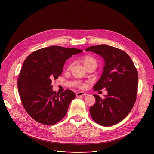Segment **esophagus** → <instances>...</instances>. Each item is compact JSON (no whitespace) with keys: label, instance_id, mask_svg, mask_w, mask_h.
<instances>
[{"label":"esophagus","instance_id":"esophagus-1","mask_svg":"<svg viewBox=\"0 0 154 154\" xmlns=\"http://www.w3.org/2000/svg\"><path fill=\"white\" fill-rule=\"evenodd\" d=\"M86 95H87V94L85 93H83V92H78L76 93V96L77 97H79L81 96H86Z\"/></svg>","mask_w":154,"mask_h":154}]
</instances>
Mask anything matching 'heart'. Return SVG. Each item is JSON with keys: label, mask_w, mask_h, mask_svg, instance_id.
I'll list each match as a JSON object with an SVG mask.
<instances>
[{"label": "heart", "mask_w": 154, "mask_h": 154, "mask_svg": "<svg viewBox=\"0 0 154 154\" xmlns=\"http://www.w3.org/2000/svg\"><path fill=\"white\" fill-rule=\"evenodd\" d=\"M80 61H82V63L83 64V65L85 66V68L91 65H94L97 66V61L96 60V58H94V57L90 55H83L81 58H80ZM72 66V64H69L68 66V68L69 69ZM86 86V84L85 83H83L80 85V87L82 88H85Z\"/></svg>", "instance_id": "heart-1"}]
</instances>
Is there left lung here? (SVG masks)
<instances>
[{"label": "left lung", "instance_id": "8db88e82", "mask_svg": "<svg viewBox=\"0 0 154 154\" xmlns=\"http://www.w3.org/2000/svg\"><path fill=\"white\" fill-rule=\"evenodd\" d=\"M101 55L105 61L102 75L94 86V91L105 88L103 99L96 94V103L90 107L93 119L105 127L123 120L132 109L137 96L138 75L134 62L124 51L106 45L88 48Z\"/></svg>", "mask_w": 154, "mask_h": 154}]
</instances>
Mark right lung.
Listing matches in <instances>:
<instances>
[{
    "label": "right lung",
    "mask_w": 154,
    "mask_h": 154,
    "mask_svg": "<svg viewBox=\"0 0 154 154\" xmlns=\"http://www.w3.org/2000/svg\"><path fill=\"white\" fill-rule=\"evenodd\" d=\"M82 51L52 46L37 50L26 58L19 75L17 88L25 110L35 121L52 125L66 115L75 94L70 90L56 93L52 80L61 75L67 59Z\"/></svg>",
    "instance_id": "right-lung-1"
}]
</instances>
